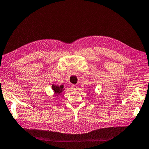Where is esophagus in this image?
Instances as JSON below:
<instances>
[{
    "instance_id": "obj_1",
    "label": "esophagus",
    "mask_w": 149,
    "mask_h": 149,
    "mask_svg": "<svg viewBox=\"0 0 149 149\" xmlns=\"http://www.w3.org/2000/svg\"><path fill=\"white\" fill-rule=\"evenodd\" d=\"M71 87L74 91H76V90H77V89H78V86L77 85H72Z\"/></svg>"
}]
</instances>
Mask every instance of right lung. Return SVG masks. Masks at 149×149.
Segmentation results:
<instances>
[{"instance_id":"add662e5","label":"right lung","mask_w":149,"mask_h":149,"mask_svg":"<svg viewBox=\"0 0 149 149\" xmlns=\"http://www.w3.org/2000/svg\"><path fill=\"white\" fill-rule=\"evenodd\" d=\"M52 87L53 90H54L55 93L57 95H60L62 92V91H64V85H61V86L52 85Z\"/></svg>"}]
</instances>
